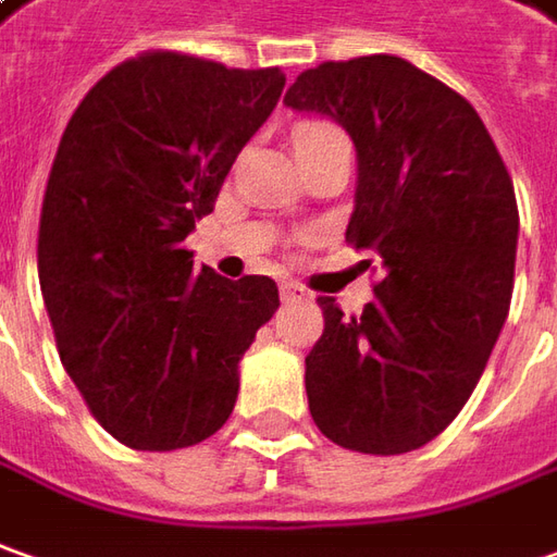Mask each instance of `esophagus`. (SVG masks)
Returning a JSON list of instances; mask_svg holds the SVG:
<instances>
[{"label":"esophagus","mask_w":557,"mask_h":557,"mask_svg":"<svg viewBox=\"0 0 557 557\" xmlns=\"http://www.w3.org/2000/svg\"><path fill=\"white\" fill-rule=\"evenodd\" d=\"M280 298L289 305V301H308L310 293L301 286V283H295V280H283L280 283Z\"/></svg>","instance_id":"34e87169"}]
</instances>
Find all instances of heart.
<instances>
[{"instance_id": "heart-1", "label": "heart", "mask_w": 557, "mask_h": 557, "mask_svg": "<svg viewBox=\"0 0 557 557\" xmlns=\"http://www.w3.org/2000/svg\"><path fill=\"white\" fill-rule=\"evenodd\" d=\"M335 136H344L335 124H329V121H320V119H310V121H301V124L295 127L293 143L295 146H308V143H323V139H335Z\"/></svg>"}]
</instances>
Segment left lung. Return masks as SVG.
<instances>
[{"label":"left lung","instance_id":"obj_1","mask_svg":"<svg viewBox=\"0 0 557 557\" xmlns=\"http://www.w3.org/2000/svg\"><path fill=\"white\" fill-rule=\"evenodd\" d=\"M283 103L350 134L357 195L344 237L381 262L357 317L317 298L326 329L305 359L310 418L350 451H414L467 406L506 323L512 180L479 112L403 57L320 63Z\"/></svg>","mask_w":557,"mask_h":557}]
</instances>
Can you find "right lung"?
<instances>
[{
	"instance_id": "add662e5",
	"label": "right lung",
	"mask_w": 557,
	"mask_h": 557,
	"mask_svg": "<svg viewBox=\"0 0 557 557\" xmlns=\"http://www.w3.org/2000/svg\"><path fill=\"white\" fill-rule=\"evenodd\" d=\"M286 75L149 51L106 72L60 136L39 219V283L63 369L106 433L176 451L228 421L240 357L277 283L195 271L183 240Z\"/></svg>"
}]
</instances>
